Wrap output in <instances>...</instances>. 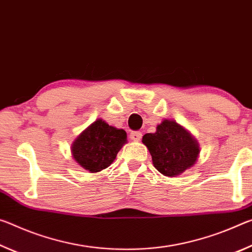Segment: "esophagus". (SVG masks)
<instances>
[{
  "instance_id": "34e87169",
  "label": "esophagus",
  "mask_w": 252,
  "mask_h": 252,
  "mask_svg": "<svg viewBox=\"0 0 252 252\" xmlns=\"http://www.w3.org/2000/svg\"><path fill=\"white\" fill-rule=\"evenodd\" d=\"M129 137H130L131 141L138 142V141H141V139H142V133H141V131H131Z\"/></svg>"
}]
</instances>
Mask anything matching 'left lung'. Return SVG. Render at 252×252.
I'll list each match as a JSON object with an SVG mask.
<instances>
[{
    "label": "left lung",
    "mask_w": 252,
    "mask_h": 252,
    "mask_svg": "<svg viewBox=\"0 0 252 252\" xmlns=\"http://www.w3.org/2000/svg\"><path fill=\"white\" fill-rule=\"evenodd\" d=\"M142 142L152 155L154 167L163 175L175 177L194 166L200 145L188 129L172 119H164L155 133L143 136Z\"/></svg>",
    "instance_id": "1"
}]
</instances>
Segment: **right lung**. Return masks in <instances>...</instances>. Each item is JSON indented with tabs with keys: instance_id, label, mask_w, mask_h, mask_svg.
Wrapping results in <instances>:
<instances>
[{
	"instance_id": "add662e5",
	"label": "right lung",
	"mask_w": 252,
	"mask_h": 252,
	"mask_svg": "<svg viewBox=\"0 0 252 252\" xmlns=\"http://www.w3.org/2000/svg\"><path fill=\"white\" fill-rule=\"evenodd\" d=\"M126 143L125 130L109 126L98 118L75 138L71 144V154L82 168L98 173L110 166Z\"/></svg>"
}]
</instances>
